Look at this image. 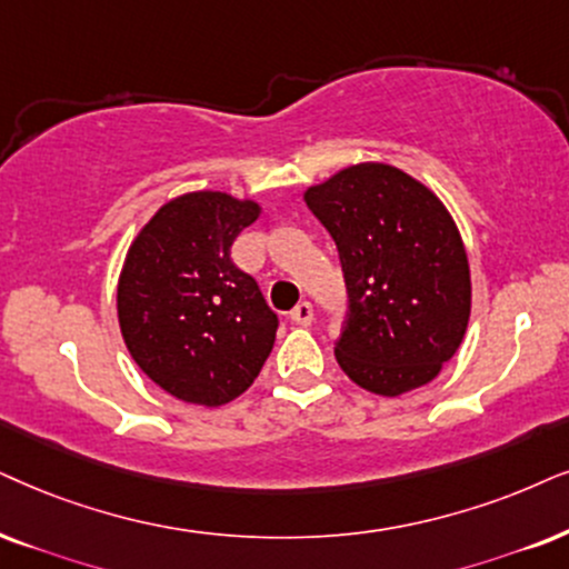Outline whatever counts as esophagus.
Returning <instances> with one entry per match:
<instances>
[{"label":"esophagus","instance_id":"esophagus-1","mask_svg":"<svg viewBox=\"0 0 569 569\" xmlns=\"http://www.w3.org/2000/svg\"><path fill=\"white\" fill-rule=\"evenodd\" d=\"M312 318H315V312H312V305H309V301H299V305L291 309V320L297 322V326H309Z\"/></svg>","mask_w":569,"mask_h":569}]
</instances>
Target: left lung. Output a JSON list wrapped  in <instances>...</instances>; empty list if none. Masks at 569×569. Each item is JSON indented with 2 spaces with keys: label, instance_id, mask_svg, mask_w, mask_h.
<instances>
[{
  "label": "left lung",
  "instance_id": "obj_1",
  "mask_svg": "<svg viewBox=\"0 0 569 569\" xmlns=\"http://www.w3.org/2000/svg\"><path fill=\"white\" fill-rule=\"evenodd\" d=\"M349 291L341 370L378 397L428 386L470 322V262L446 204L409 172L359 162L305 191Z\"/></svg>",
  "mask_w": 569,
  "mask_h": 569
}]
</instances>
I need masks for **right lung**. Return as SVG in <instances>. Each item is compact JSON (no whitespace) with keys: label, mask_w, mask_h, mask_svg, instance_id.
<instances>
[{"label":"right lung","mask_w":569,"mask_h":569,"mask_svg":"<svg viewBox=\"0 0 569 569\" xmlns=\"http://www.w3.org/2000/svg\"><path fill=\"white\" fill-rule=\"evenodd\" d=\"M254 199L189 191L164 201L126 251L118 322L133 362L170 397L220 407L260 376L278 318L257 280L231 262Z\"/></svg>","instance_id":"right-lung-1"}]
</instances>
